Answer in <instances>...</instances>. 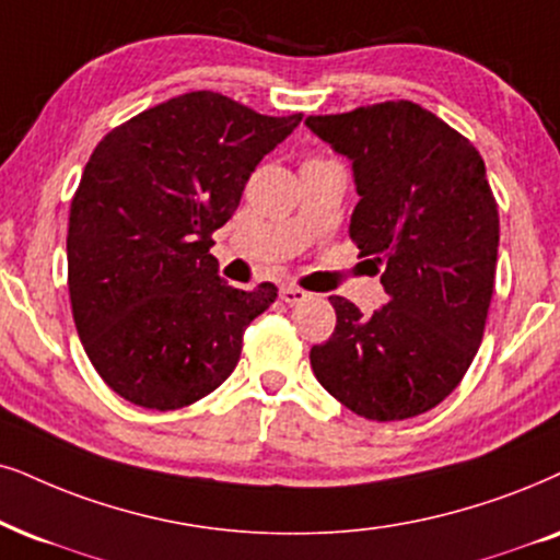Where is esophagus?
<instances>
[{
    "label": "esophagus",
    "instance_id": "34e87169",
    "mask_svg": "<svg viewBox=\"0 0 560 560\" xmlns=\"http://www.w3.org/2000/svg\"><path fill=\"white\" fill-rule=\"evenodd\" d=\"M279 296L281 300H284L287 304H300V302H304L307 300V292H302L300 287H281V292H279Z\"/></svg>",
    "mask_w": 560,
    "mask_h": 560
}]
</instances>
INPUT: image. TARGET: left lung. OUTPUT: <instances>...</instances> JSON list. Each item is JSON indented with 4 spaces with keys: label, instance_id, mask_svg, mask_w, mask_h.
Listing matches in <instances>:
<instances>
[{
    "label": "left lung",
    "instance_id": "1",
    "mask_svg": "<svg viewBox=\"0 0 560 560\" xmlns=\"http://www.w3.org/2000/svg\"><path fill=\"white\" fill-rule=\"evenodd\" d=\"M351 162L349 235L377 260L385 307L330 296L336 330L313 346L320 385L353 413L402 421L455 390L483 338L499 211L476 147L410 101L304 121ZM372 260V264H374Z\"/></svg>",
    "mask_w": 560,
    "mask_h": 560
}]
</instances>
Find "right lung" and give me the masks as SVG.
<instances>
[{"label":"right lung","mask_w":560,"mask_h":560,"mask_svg":"<svg viewBox=\"0 0 560 560\" xmlns=\"http://www.w3.org/2000/svg\"><path fill=\"white\" fill-rule=\"evenodd\" d=\"M302 121L186 92L95 147L69 211V300L92 366L133 406L175 410L235 372L273 284L232 289L211 232L235 214L258 162Z\"/></svg>","instance_id":"obj_1"}]
</instances>
